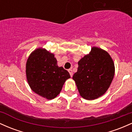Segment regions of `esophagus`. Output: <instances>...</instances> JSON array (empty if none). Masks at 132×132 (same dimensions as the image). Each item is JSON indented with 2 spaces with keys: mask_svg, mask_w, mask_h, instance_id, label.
Listing matches in <instances>:
<instances>
[{
  "mask_svg": "<svg viewBox=\"0 0 132 132\" xmlns=\"http://www.w3.org/2000/svg\"><path fill=\"white\" fill-rule=\"evenodd\" d=\"M68 71H69V73H70L71 77H72V76H73V72H72V69H69V70H68Z\"/></svg>",
  "mask_w": 132,
  "mask_h": 132,
  "instance_id": "esophagus-1",
  "label": "esophagus"
}]
</instances>
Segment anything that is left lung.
Returning a JSON list of instances; mask_svg holds the SVG:
<instances>
[{
  "instance_id": "obj_1",
  "label": "left lung",
  "mask_w": 132,
  "mask_h": 132,
  "mask_svg": "<svg viewBox=\"0 0 132 132\" xmlns=\"http://www.w3.org/2000/svg\"><path fill=\"white\" fill-rule=\"evenodd\" d=\"M77 72L72 78L80 94L87 100H94L106 92L112 82L115 67L110 55L98 47L78 62Z\"/></svg>"
}]
</instances>
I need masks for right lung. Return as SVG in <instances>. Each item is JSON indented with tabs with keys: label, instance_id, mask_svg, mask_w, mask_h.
<instances>
[{
	"label": "right lung",
	"instance_id": "right-lung-1",
	"mask_svg": "<svg viewBox=\"0 0 132 132\" xmlns=\"http://www.w3.org/2000/svg\"><path fill=\"white\" fill-rule=\"evenodd\" d=\"M26 75L31 89L48 100L57 97L66 80L70 78L67 70L57 66L54 55L42 48L30 55L26 63Z\"/></svg>",
	"mask_w": 132,
	"mask_h": 132
}]
</instances>
